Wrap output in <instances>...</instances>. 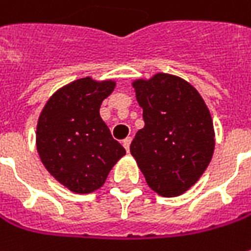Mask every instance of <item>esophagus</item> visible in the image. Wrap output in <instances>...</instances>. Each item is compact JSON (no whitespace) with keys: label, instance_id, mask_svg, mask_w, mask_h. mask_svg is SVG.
Instances as JSON below:
<instances>
[{"label":"esophagus","instance_id":"obj_1","mask_svg":"<svg viewBox=\"0 0 251 251\" xmlns=\"http://www.w3.org/2000/svg\"><path fill=\"white\" fill-rule=\"evenodd\" d=\"M130 142H132V137H126L125 140L122 142V145L126 149V151H129V149H130Z\"/></svg>","mask_w":251,"mask_h":251}]
</instances>
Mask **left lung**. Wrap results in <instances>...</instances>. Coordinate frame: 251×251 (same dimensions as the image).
Returning <instances> with one entry per match:
<instances>
[{"mask_svg": "<svg viewBox=\"0 0 251 251\" xmlns=\"http://www.w3.org/2000/svg\"><path fill=\"white\" fill-rule=\"evenodd\" d=\"M145 127L130 153L149 187L163 197L184 194L200 180L215 149L213 124L200 93L180 77L158 73L133 82Z\"/></svg>", "mask_w": 251, "mask_h": 251, "instance_id": "8db88e82", "label": "left lung"}]
</instances>
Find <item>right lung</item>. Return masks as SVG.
I'll use <instances>...</instances> for the list:
<instances>
[{
  "instance_id": "right-lung-1",
  "label": "right lung",
  "mask_w": 251,
  "mask_h": 251,
  "mask_svg": "<svg viewBox=\"0 0 251 251\" xmlns=\"http://www.w3.org/2000/svg\"><path fill=\"white\" fill-rule=\"evenodd\" d=\"M115 81L91 77L51 95L39 116L36 146L43 166L66 188L88 194L102 187L115 163L126 154L100 116Z\"/></svg>"
}]
</instances>
